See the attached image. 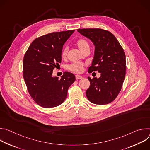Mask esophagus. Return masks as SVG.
<instances>
[{
  "mask_svg": "<svg viewBox=\"0 0 150 150\" xmlns=\"http://www.w3.org/2000/svg\"><path fill=\"white\" fill-rule=\"evenodd\" d=\"M75 78H76V79H82L83 76L79 75H75Z\"/></svg>",
  "mask_w": 150,
  "mask_h": 150,
  "instance_id": "34e87169",
  "label": "esophagus"
}]
</instances>
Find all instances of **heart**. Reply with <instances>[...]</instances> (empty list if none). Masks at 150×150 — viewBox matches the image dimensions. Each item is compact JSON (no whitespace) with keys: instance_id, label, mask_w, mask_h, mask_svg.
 Instances as JSON below:
<instances>
[{"instance_id":"b5f03b06","label":"heart","mask_w":150,"mask_h":150,"mask_svg":"<svg viewBox=\"0 0 150 150\" xmlns=\"http://www.w3.org/2000/svg\"><path fill=\"white\" fill-rule=\"evenodd\" d=\"M76 44L79 49L83 53L85 50L90 49L88 41L84 38H79L76 41ZM68 52V46H64L61 52V56L62 58H65ZM84 64L82 62H74L68 66V69L74 73H80L82 71Z\"/></svg>"}]
</instances>
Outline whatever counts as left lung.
I'll return each instance as SVG.
<instances>
[{"mask_svg":"<svg viewBox=\"0 0 150 150\" xmlns=\"http://www.w3.org/2000/svg\"><path fill=\"white\" fill-rule=\"evenodd\" d=\"M78 31L91 40L95 46L92 65L88 72L101 73L99 78L88 77L90 86L86 91L87 97L96 104H109L117 97L122 87L126 68L124 50L109 31L84 28Z\"/></svg>","mask_w":150,"mask_h":150,"instance_id":"8db88e82","label":"left lung"}]
</instances>
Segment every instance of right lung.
Returning <instances> with one entry per match:
<instances>
[{
  "label": "right lung",
  "instance_id": "1",
  "mask_svg": "<svg viewBox=\"0 0 150 150\" xmlns=\"http://www.w3.org/2000/svg\"><path fill=\"white\" fill-rule=\"evenodd\" d=\"M75 30L53 32L35 38L23 60V75L28 93L34 101L45 108H54L65 100L75 76L65 72L60 79L52 76L61 63L65 42Z\"/></svg>",
  "mask_w": 150,
  "mask_h": 150
}]
</instances>
